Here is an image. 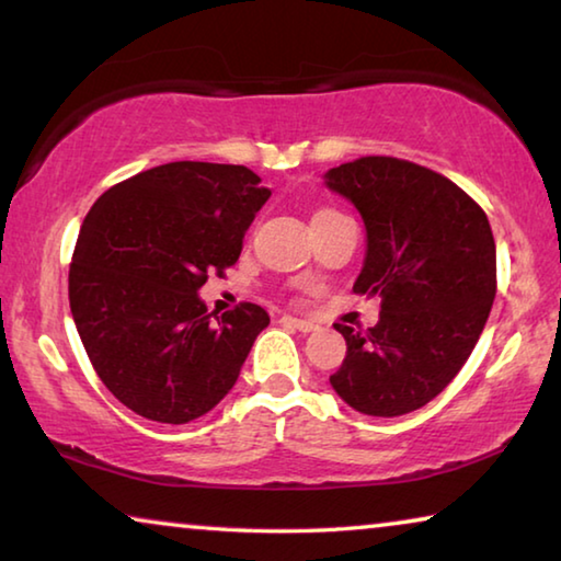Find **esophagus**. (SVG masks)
<instances>
[{
    "mask_svg": "<svg viewBox=\"0 0 561 561\" xmlns=\"http://www.w3.org/2000/svg\"><path fill=\"white\" fill-rule=\"evenodd\" d=\"M282 324L299 329L301 334H309V331H314V329H317L314 321H309V319H297V317H282Z\"/></svg>",
    "mask_w": 561,
    "mask_h": 561,
    "instance_id": "esophagus-1",
    "label": "esophagus"
}]
</instances>
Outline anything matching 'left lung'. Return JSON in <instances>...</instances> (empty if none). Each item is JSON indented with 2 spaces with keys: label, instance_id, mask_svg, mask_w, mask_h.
<instances>
[{
  "label": "left lung",
  "instance_id": "obj_1",
  "mask_svg": "<svg viewBox=\"0 0 561 561\" xmlns=\"http://www.w3.org/2000/svg\"><path fill=\"white\" fill-rule=\"evenodd\" d=\"M324 185L366 227L354 291L381 297L376 327L334 324L346 358L329 383L364 415L417 411L458 376L490 317L497 254L488 215L453 180L386 156L331 168Z\"/></svg>",
  "mask_w": 561,
  "mask_h": 561
}]
</instances>
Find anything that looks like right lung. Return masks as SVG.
Masks as SVG:
<instances>
[{
  "label": "right lung",
  "instance_id": "add662e5",
  "mask_svg": "<svg viewBox=\"0 0 561 561\" xmlns=\"http://www.w3.org/2000/svg\"><path fill=\"white\" fill-rule=\"evenodd\" d=\"M270 195L244 165L178 160L93 203L69 270L71 317L99 378L133 413L183 425L237 383L267 311L244 301L215 317L197 291L237 262Z\"/></svg>",
  "mask_w": 561,
  "mask_h": 561
}]
</instances>
